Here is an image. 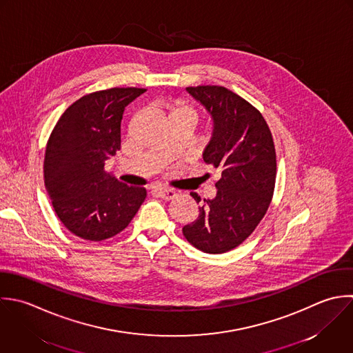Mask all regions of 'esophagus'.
Returning <instances> with one entry per match:
<instances>
[{"label": "esophagus", "instance_id": "esophagus-1", "mask_svg": "<svg viewBox=\"0 0 353 353\" xmlns=\"http://www.w3.org/2000/svg\"><path fill=\"white\" fill-rule=\"evenodd\" d=\"M155 192L158 196H161L165 201H172L176 196V192L170 188H157Z\"/></svg>", "mask_w": 353, "mask_h": 353}]
</instances>
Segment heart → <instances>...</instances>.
Instances as JSON below:
<instances>
[{
    "label": "heart",
    "mask_w": 353,
    "mask_h": 353,
    "mask_svg": "<svg viewBox=\"0 0 353 353\" xmlns=\"http://www.w3.org/2000/svg\"><path fill=\"white\" fill-rule=\"evenodd\" d=\"M169 111H170V117L183 115V117H188V118L192 119V121H195V118H196L195 111H194L191 107L184 105V104H174V105L169 107Z\"/></svg>",
    "instance_id": "heart-1"
}]
</instances>
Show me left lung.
<instances>
[{
    "label": "left lung",
    "mask_w": 353,
    "mask_h": 353,
    "mask_svg": "<svg viewBox=\"0 0 353 353\" xmlns=\"http://www.w3.org/2000/svg\"><path fill=\"white\" fill-rule=\"evenodd\" d=\"M185 90L208 111L212 137L203 161L221 170L216 196L199 203V216L183 227L196 249L219 254L239 246L268 210L275 188L276 154L271 130L250 103L223 86Z\"/></svg>",
    "instance_id": "left-lung-1"
}]
</instances>
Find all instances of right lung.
<instances>
[{"label":"right lung","instance_id":"add662e5","mask_svg":"<svg viewBox=\"0 0 353 353\" xmlns=\"http://www.w3.org/2000/svg\"><path fill=\"white\" fill-rule=\"evenodd\" d=\"M145 89L112 88L71 104L48 140L43 176L53 209L74 235L104 241L128 227L145 199V188L129 187L104 172L121 150L125 108Z\"/></svg>","mask_w":353,"mask_h":353}]
</instances>
